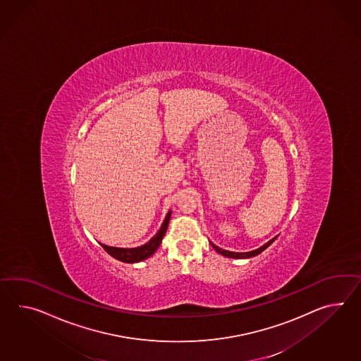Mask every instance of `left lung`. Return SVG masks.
Wrapping results in <instances>:
<instances>
[{
	"mask_svg": "<svg viewBox=\"0 0 361 361\" xmlns=\"http://www.w3.org/2000/svg\"><path fill=\"white\" fill-rule=\"evenodd\" d=\"M275 238H274L269 241V243H266L264 245L261 246V247H258V249H255V250H252V252H246V253H236V252H229V250H224V249H221L219 246L215 245V244H212V245L219 255H224V257H228V258H238V259H241V258H250V257H255V255H258L259 253H262L266 247H269V246L273 244L274 241H275Z\"/></svg>",
	"mask_w": 361,
	"mask_h": 361,
	"instance_id": "left-lung-1",
	"label": "left lung"
}]
</instances>
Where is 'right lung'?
Returning <instances> with one entry per match:
<instances>
[{"instance_id":"1","label":"right lung","mask_w":361,"mask_h":361,"mask_svg":"<svg viewBox=\"0 0 361 361\" xmlns=\"http://www.w3.org/2000/svg\"><path fill=\"white\" fill-rule=\"evenodd\" d=\"M171 212H168L166 219L163 221L161 227L158 231V233L154 236V238L149 240L147 244L145 245L138 246V247H130V249H125V247H115V246H108L102 244V246L104 247L106 253L109 255H112L116 259L121 261V262H126V264H134V262H140L143 261L146 258H149L151 255H154L157 252L159 245L161 244V240L166 235V231L168 228V223L171 219Z\"/></svg>"}]
</instances>
